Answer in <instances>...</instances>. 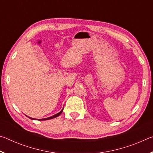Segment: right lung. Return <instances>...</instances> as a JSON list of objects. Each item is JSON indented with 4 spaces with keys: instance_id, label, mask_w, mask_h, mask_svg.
Returning <instances> with one entry per match:
<instances>
[{
    "instance_id": "obj_1",
    "label": "right lung",
    "mask_w": 153,
    "mask_h": 153,
    "mask_svg": "<svg viewBox=\"0 0 153 153\" xmlns=\"http://www.w3.org/2000/svg\"><path fill=\"white\" fill-rule=\"evenodd\" d=\"M62 112H63V109H62V110L60 111V112L58 113L57 114H56V115H53V116H52V117H48V118H46V119H42V120H51V119H53V118L56 117H58V116L60 115ZM29 117L30 119H31V120H35V119H33V118H31V117Z\"/></svg>"
}]
</instances>
